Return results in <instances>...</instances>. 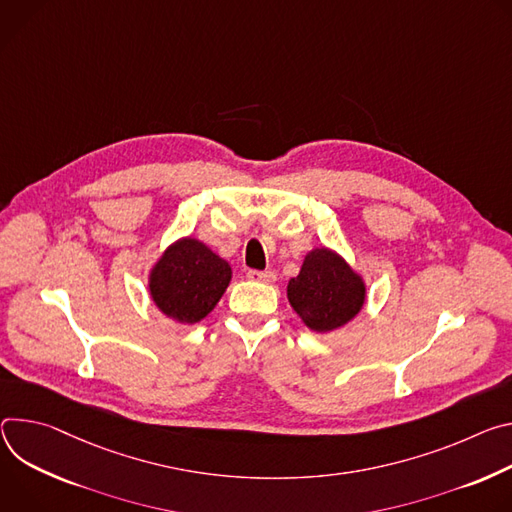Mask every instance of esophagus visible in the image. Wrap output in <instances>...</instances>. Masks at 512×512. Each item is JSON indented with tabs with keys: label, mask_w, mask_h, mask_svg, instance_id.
I'll return each mask as SVG.
<instances>
[{
	"label": "esophagus",
	"mask_w": 512,
	"mask_h": 512,
	"mask_svg": "<svg viewBox=\"0 0 512 512\" xmlns=\"http://www.w3.org/2000/svg\"><path fill=\"white\" fill-rule=\"evenodd\" d=\"M246 276H248L250 280L266 282V285H270V282L276 280V272H274V270H248Z\"/></svg>",
	"instance_id": "esophagus-1"
}]
</instances>
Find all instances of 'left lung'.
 Here are the masks:
<instances>
[{"instance_id":"8db88e82","label":"left lung","mask_w":512,"mask_h":512,"mask_svg":"<svg viewBox=\"0 0 512 512\" xmlns=\"http://www.w3.org/2000/svg\"><path fill=\"white\" fill-rule=\"evenodd\" d=\"M287 297L309 329L327 333L344 327L362 311L366 285L337 252L315 248L305 256L299 276L289 280Z\"/></svg>"}]
</instances>
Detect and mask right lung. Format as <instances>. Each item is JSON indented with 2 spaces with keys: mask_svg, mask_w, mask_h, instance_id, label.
<instances>
[{
  "mask_svg": "<svg viewBox=\"0 0 512 512\" xmlns=\"http://www.w3.org/2000/svg\"><path fill=\"white\" fill-rule=\"evenodd\" d=\"M232 280V268L195 238L170 244L150 270L154 305L177 323H199L219 303Z\"/></svg>",
  "mask_w": 512,
  "mask_h": 512,
  "instance_id": "1",
  "label": "right lung"
}]
</instances>
